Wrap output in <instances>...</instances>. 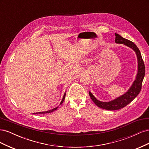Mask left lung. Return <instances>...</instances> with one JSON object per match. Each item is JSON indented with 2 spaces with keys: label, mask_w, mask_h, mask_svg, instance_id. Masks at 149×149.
Instances as JSON below:
<instances>
[{
  "label": "left lung",
  "mask_w": 149,
  "mask_h": 149,
  "mask_svg": "<svg viewBox=\"0 0 149 149\" xmlns=\"http://www.w3.org/2000/svg\"><path fill=\"white\" fill-rule=\"evenodd\" d=\"M115 42L116 43L124 44V45L132 48L136 52L137 58L138 71L136 79L134 80V83L128 91L124 94L123 95L117 97L114 100L109 102H102L97 100L91 92H89L90 97H91V100L96 106H97L99 107L102 108V109L109 111H114L122 109V108L129 104L130 102L132 101L137 97L141 90L142 84L146 72L145 65H144L141 53L137 47L132 42L122 37L119 34L115 33Z\"/></svg>",
  "instance_id": "1"
}]
</instances>
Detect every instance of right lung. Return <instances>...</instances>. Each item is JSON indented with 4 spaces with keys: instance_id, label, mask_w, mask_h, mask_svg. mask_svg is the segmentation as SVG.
Listing matches in <instances>:
<instances>
[{
    "instance_id": "add662e5",
    "label": "right lung",
    "mask_w": 149,
    "mask_h": 149,
    "mask_svg": "<svg viewBox=\"0 0 149 149\" xmlns=\"http://www.w3.org/2000/svg\"><path fill=\"white\" fill-rule=\"evenodd\" d=\"M65 96H66V93H65L64 96H63V97L62 100H61V102H60V105H61V104H62V103L63 102V101H64V100H65ZM58 106H57V107H56L55 108H54V109H51V110H49V111H44V112H36V113H33V114H47V113H50V112H53L54 111L56 110V109H58Z\"/></svg>"
}]
</instances>
